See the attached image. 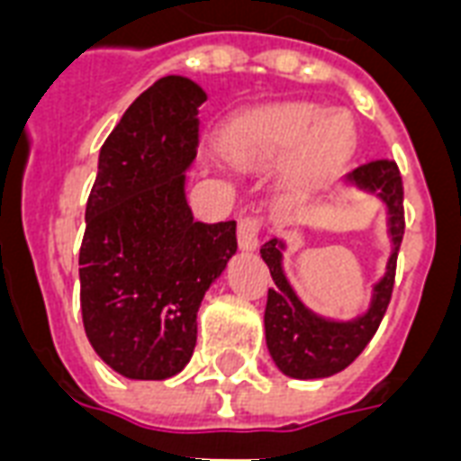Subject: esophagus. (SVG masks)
Listing matches in <instances>:
<instances>
[{
	"mask_svg": "<svg viewBox=\"0 0 461 461\" xmlns=\"http://www.w3.org/2000/svg\"><path fill=\"white\" fill-rule=\"evenodd\" d=\"M258 231H260L258 217H251V215L239 217V230H237L239 249H241V251H256L260 244Z\"/></svg>",
	"mask_w": 461,
	"mask_h": 461,
	"instance_id": "esophagus-1",
	"label": "esophagus"
}]
</instances>
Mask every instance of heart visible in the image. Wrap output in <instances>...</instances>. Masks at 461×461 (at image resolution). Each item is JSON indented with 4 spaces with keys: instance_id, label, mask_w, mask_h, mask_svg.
<instances>
[{
    "instance_id": "heart-1",
    "label": "heart",
    "mask_w": 461,
    "mask_h": 461,
    "mask_svg": "<svg viewBox=\"0 0 461 461\" xmlns=\"http://www.w3.org/2000/svg\"><path fill=\"white\" fill-rule=\"evenodd\" d=\"M222 150L241 167L273 165L294 155L285 184L292 191H308L349 162L357 150V129L349 117H328L318 104H267L231 122Z\"/></svg>"
}]
</instances>
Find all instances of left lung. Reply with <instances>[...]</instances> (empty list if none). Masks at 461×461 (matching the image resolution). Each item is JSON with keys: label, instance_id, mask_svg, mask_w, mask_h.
<instances>
[{"label": "left lung", "instance_id": "1", "mask_svg": "<svg viewBox=\"0 0 461 461\" xmlns=\"http://www.w3.org/2000/svg\"><path fill=\"white\" fill-rule=\"evenodd\" d=\"M342 188L364 191L375 195L387 215V239L390 256L383 275L371 287L368 306L354 318H328L315 313L302 302L285 273L287 241L280 237L267 239L260 246V256L270 267L273 289H267L266 306V344L275 366L285 375L296 380L328 378L344 371L375 335L387 311L394 285V266L404 234V210H402V176L390 159H378L358 167L339 181Z\"/></svg>", "mask_w": 461, "mask_h": 461}]
</instances>
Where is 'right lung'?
<instances>
[{
  "label": "right lung",
  "instance_id": "right-lung-1",
  "mask_svg": "<svg viewBox=\"0 0 461 461\" xmlns=\"http://www.w3.org/2000/svg\"><path fill=\"white\" fill-rule=\"evenodd\" d=\"M208 93L165 76L107 136L78 256L90 347L129 380L172 378L191 361L195 315L237 253V222H195L186 201L198 107Z\"/></svg>",
  "mask_w": 461,
  "mask_h": 461
}]
</instances>
